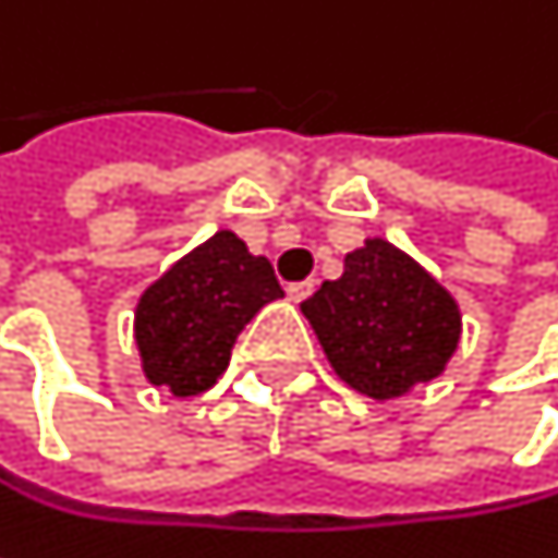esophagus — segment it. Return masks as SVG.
I'll use <instances>...</instances> for the list:
<instances>
[{"label": "esophagus", "mask_w": 558, "mask_h": 558, "mask_svg": "<svg viewBox=\"0 0 558 558\" xmlns=\"http://www.w3.org/2000/svg\"><path fill=\"white\" fill-rule=\"evenodd\" d=\"M313 290H316V283H313V280H296V283H287V296H290L293 303L306 300Z\"/></svg>", "instance_id": "esophagus-1"}]
</instances>
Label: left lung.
<instances>
[{
  "mask_svg": "<svg viewBox=\"0 0 558 558\" xmlns=\"http://www.w3.org/2000/svg\"><path fill=\"white\" fill-rule=\"evenodd\" d=\"M300 310L336 375L375 400L439 378L462 336L452 293L385 239L345 255L342 278L326 280Z\"/></svg>",
  "mask_w": 558,
  "mask_h": 558,
  "instance_id": "1",
  "label": "left lung"
}]
</instances>
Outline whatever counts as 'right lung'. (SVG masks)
I'll use <instances>...</instances> for the list:
<instances>
[{
  "mask_svg": "<svg viewBox=\"0 0 558 558\" xmlns=\"http://www.w3.org/2000/svg\"><path fill=\"white\" fill-rule=\"evenodd\" d=\"M283 296L268 258L222 229L155 280L135 310L145 378L173 397H193L229 368L232 345L252 316Z\"/></svg>",
  "mask_w": 558,
  "mask_h": 558,
  "instance_id": "1",
  "label": "right lung"
}]
</instances>
